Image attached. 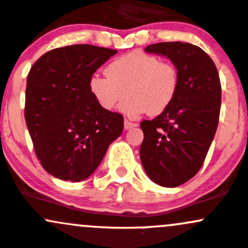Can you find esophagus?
<instances>
[{
    "label": "esophagus",
    "instance_id": "obj_1",
    "mask_svg": "<svg viewBox=\"0 0 248 248\" xmlns=\"http://www.w3.org/2000/svg\"><path fill=\"white\" fill-rule=\"evenodd\" d=\"M124 129H129V128H133V127H137L138 124H135V122H132V121H128V120L124 119Z\"/></svg>",
    "mask_w": 248,
    "mask_h": 248
}]
</instances>
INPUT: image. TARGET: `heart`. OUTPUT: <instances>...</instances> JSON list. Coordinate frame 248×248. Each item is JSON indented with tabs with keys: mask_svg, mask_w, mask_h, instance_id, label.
Returning <instances> with one entry per match:
<instances>
[{
	"mask_svg": "<svg viewBox=\"0 0 248 248\" xmlns=\"http://www.w3.org/2000/svg\"><path fill=\"white\" fill-rule=\"evenodd\" d=\"M107 77L93 75L89 80L91 95L104 110H113L124 97L121 110L138 117L159 115L173 102L179 89V72L172 62L155 54L133 51L109 62Z\"/></svg>",
	"mask_w": 248,
	"mask_h": 248,
	"instance_id": "1",
	"label": "heart"
}]
</instances>
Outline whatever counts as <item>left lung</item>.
Segmentation results:
<instances>
[{"label": "left lung", "instance_id": "8db88e82", "mask_svg": "<svg viewBox=\"0 0 248 248\" xmlns=\"http://www.w3.org/2000/svg\"><path fill=\"white\" fill-rule=\"evenodd\" d=\"M145 51L171 59L179 72V89L164 113L140 124V159L155 183L178 186L200 171L212 145L220 117V77L199 46L173 41L153 44Z\"/></svg>", "mask_w": 248, "mask_h": 248}]
</instances>
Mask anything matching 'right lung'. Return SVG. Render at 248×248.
I'll return each instance as SVG.
<instances>
[{
	"instance_id": "add662e5",
	"label": "right lung",
	"mask_w": 248,
	"mask_h": 248,
	"mask_svg": "<svg viewBox=\"0 0 248 248\" xmlns=\"http://www.w3.org/2000/svg\"><path fill=\"white\" fill-rule=\"evenodd\" d=\"M116 53L78 44L51 49L31 67L25 120L36 157L52 176L88 178L121 135L124 116L101 108L89 89L96 70Z\"/></svg>"
}]
</instances>
